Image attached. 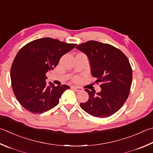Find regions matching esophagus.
I'll use <instances>...</instances> for the list:
<instances>
[{
    "label": "esophagus",
    "instance_id": "esophagus-1",
    "mask_svg": "<svg viewBox=\"0 0 153 153\" xmlns=\"http://www.w3.org/2000/svg\"><path fill=\"white\" fill-rule=\"evenodd\" d=\"M72 89H74L77 91H82L83 90V89L80 87H77V86H72L71 87Z\"/></svg>",
    "mask_w": 153,
    "mask_h": 153
}]
</instances>
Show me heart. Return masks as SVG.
Wrapping results in <instances>:
<instances>
[{
    "label": "heart",
    "instance_id": "1",
    "mask_svg": "<svg viewBox=\"0 0 153 153\" xmlns=\"http://www.w3.org/2000/svg\"><path fill=\"white\" fill-rule=\"evenodd\" d=\"M79 80H80V78H79V77H75L74 78V81L76 82H79Z\"/></svg>",
    "mask_w": 153,
    "mask_h": 153
}]
</instances>
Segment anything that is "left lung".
<instances>
[{
    "label": "left lung",
    "mask_w": 153,
    "mask_h": 153,
    "mask_svg": "<svg viewBox=\"0 0 153 153\" xmlns=\"http://www.w3.org/2000/svg\"><path fill=\"white\" fill-rule=\"evenodd\" d=\"M76 48L87 55L91 75L102 89L96 94L85 89L89 99L80 106L94 117H109L120 109L129 96L132 80L129 60L120 49L98 41H88Z\"/></svg>",
    "instance_id": "left-lung-1"
}]
</instances>
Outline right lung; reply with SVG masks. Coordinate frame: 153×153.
I'll use <instances>...</instances> for the list:
<instances>
[{
    "label": "right lung",
    "mask_w": 153,
    "mask_h": 153,
    "mask_svg": "<svg viewBox=\"0 0 153 153\" xmlns=\"http://www.w3.org/2000/svg\"><path fill=\"white\" fill-rule=\"evenodd\" d=\"M76 44L54 39H39L23 46L10 69V79L16 98L25 109L33 114L47 112L59 104L67 85H47V72L57 65L60 58Z\"/></svg>",
    "instance_id": "right-lung-1"
}]
</instances>
